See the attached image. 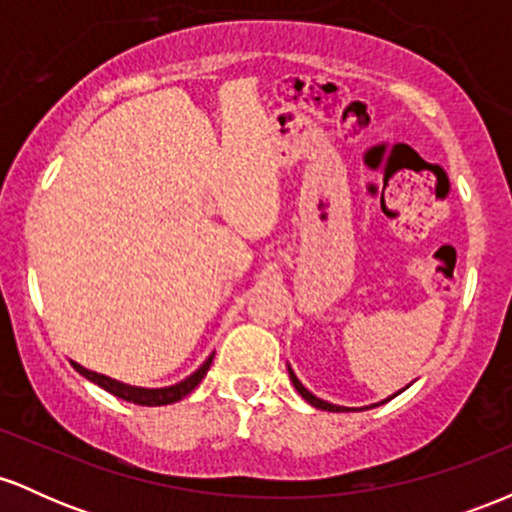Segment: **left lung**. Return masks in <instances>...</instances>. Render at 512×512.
<instances>
[{
    "label": "left lung",
    "mask_w": 512,
    "mask_h": 512,
    "mask_svg": "<svg viewBox=\"0 0 512 512\" xmlns=\"http://www.w3.org/2000/svg\"><path fill=\"white\" fill-rule=\"evenodd\" d=\"M289 375H291V383H293V387H296L298 390V395H301L305 402H310L313 404V407H317V409H325V411H344V407H337V404H330V402H322V399H317L313 392H308L305 390V387L301 385V380L296 378V375H293V370L289 368ZM366 409H370V407H366Z\"/></svg>",
    "instance_id": "left-lung-1"
}]
</instances>
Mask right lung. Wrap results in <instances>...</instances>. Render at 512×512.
<instances>
[{"mask_svg": "<svg viewBox=\"0 0 512 512\" xmlns=\"http://www.w3.org/2000/svg\"><path fill=\"white\" fill-rule=\"evenodd\" d=\"M211 361H214V356H209L207 361H204V366L199 368L197 373H192L187 380H182V383L173 385V387H161V390H144V387H129V385L117 383V380L105 378V375L93 373V370H86L84 366H79V363H72V366L76 368V373H81V375H84V378L91 380V383H96L98 387H103V390H108L110 395L125 399V402L142 404V407H163V404L180 402L182 397L190 395V392L195 390L199 383H202L204 375H207Z\"/></svg>", "mask_w": 512, "mask_h": 512, "instance_id": "obj_1", "label": "right lung"}]
</instances>
